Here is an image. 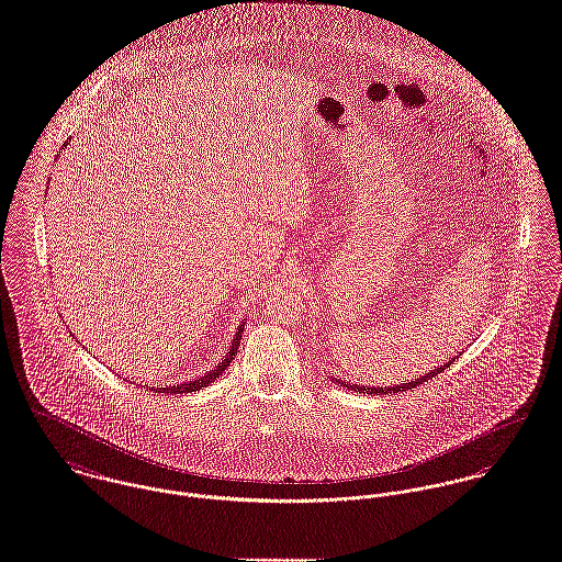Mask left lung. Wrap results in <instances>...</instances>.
Segmentation results:
<instances>
[{"label":"left lung","mask_w":562,"mask_h":562,"mask_svg":"<svg viewBox=\"0 0 562 562\" xmlns=\"http://www.w3.org/2000/svg\"><path fill=\"white\" fill-rule=\"evenodd\" d=\"M453 362V360H451ZM449 367V362L447 364H440L438 369H434V371H429V373H425V375H420V378H416L414 382H406V384H397V386H384V389H369V386H360V384H344V386H348V389H352V391H358V393H367V395H389V393H400V391H408V389H414V386H418V384H423V382H427V380H431V378H436L438 373H442L445 369Z\"/></svg>","instance_id":"8db88e82"}]
</instances>
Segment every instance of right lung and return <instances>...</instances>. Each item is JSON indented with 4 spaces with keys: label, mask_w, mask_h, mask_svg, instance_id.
<instances>
[{
    "label": "right lung",
    "mask_w": 562,
    "mask_h": 562,
    "mask_svg": "<svg viewBox=\"0 0 562 562\" xmlns=\"http://www.w3.org/2000/svg\"><path fill=\"white\" fill-rule=\"evenodd\" d=\"M240 337H243V326L238 328V333H236V337H234V341H232V348H229V352H227V357L223 358L212 371H207L204 373L202 378H198V380H193V382H184V384H173V386H167V389H156L154 386V391H158V393H167V395H182V393H193V391H200V389H204L207 386L210 382H214L227 367H229V362L234 360L236 357V352H238V346H240Z\"/></svg>",
    "instance_id": "right-lung-1"
}]
</instances>
